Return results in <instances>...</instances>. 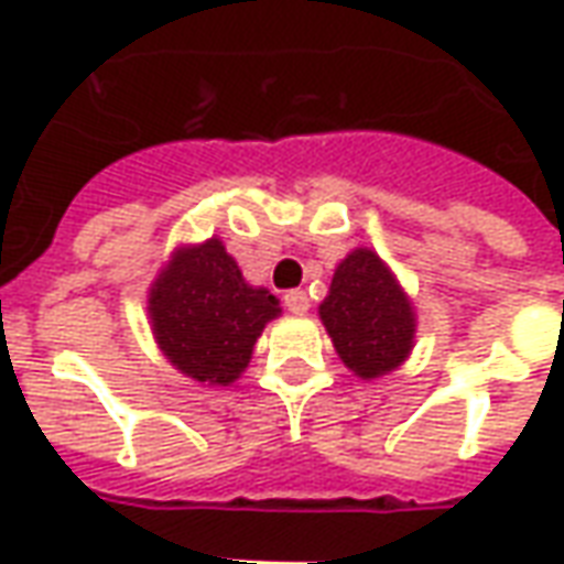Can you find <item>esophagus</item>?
<instances>
[{
    "label": "esophagus",
    "mask_w": 564,
    "mask_h": 564,
    "mask_svg": "<svg viewBox=\"0 0 564 564\" xmlns=\"http://www.w3.org/2000/svg\"><path fill=\"white\" fill-rule=\"evenodd\" d=\"M283 305L290 314H307V307H311V299H307L305 290H290V293L283 295Z\"/></svg>",
    "instance_id": "esophagus-1"
}]
</instances>
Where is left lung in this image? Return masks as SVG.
<instances>
[{
    "label": "left lung",
    "instance_id": "obj_1",
    "mask_svg": "<svg viewBox=\"0 0 564 564\" xmlns=\"http://www.w3.org/2000/svg\"><path fill=\"white\" fill-rule=\"evenodd\" d=\"M319 319L344 366L362 380L390 375L414 350V305L387 262L368 247H356L341 259Z\"/></svg>",
    "mask_w": 564,
    "mask_h": 564
}]
</instances>
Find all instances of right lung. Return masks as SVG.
Segmentation results:
<instances>
[{
	"label": "right lung",
	"instance_id": "right-lung-1",
	"mask_svg": "<svg viewBox=\"0 0 564 564\" xmlns=\"http://www.w3.org/2000/svg\"><path fill=\"white\" fill-rule=\"evenodd\" d=\"M148 314L153 338L181 375L229 387L281 302L265 286H250L220 238H208L174 250L150 286Z\"/></svg>",
	"mask_w": 564,
	"mask_h": 564
}]
</instances>
